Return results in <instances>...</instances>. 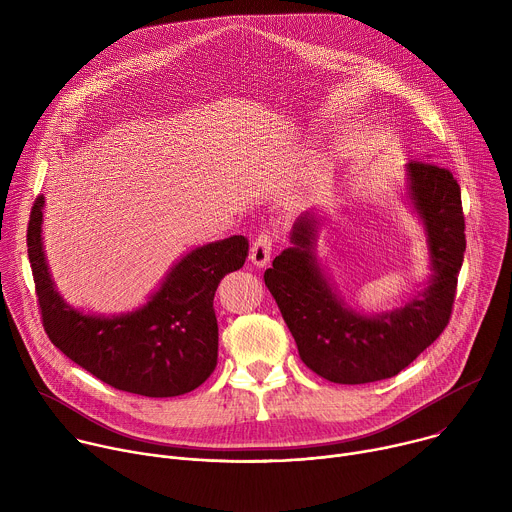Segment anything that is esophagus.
I'll list each match as a JSON object with an SVG mask.
<instances>
[{"label": "esophagus", "mask_w": 512, "mask_h": 512, "mask_svg": "<svg viewBox=\"0 0 512 512\" xmlns=\"http://www.w3.org/2000/svg\"><path fill=\"white\" fill-rule=\"evenodd\" d=\"M271 251H273V235L261 233V235L255 237V241H253V245H251V255H249V259H251L257 267H263V265L269 263Z\"/></svg>", "instance_id": "1"}]
</instances>
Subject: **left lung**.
I'll list each match as a JSON object with an SVG mask.
<instances>
[{
    "mask_svg": "<svg viewBox=\"0 0 512 512\" xmlns=\"http://www.w3.org/2000/svg\"><path fill=\"white\" fill-rule=\"evenodd\" d=\"M409 194L427 229L435 275L401 310L367 318L344 308L324 279L316 255V221L304 216L294 247L273 259L263 279L308 369L338 385L391 379L440 336L452 316L466 235L460 184L448 168L427 160L407 164Z\"/></svg>",
    "mask_w": 512,
    "mask_h": 512,
    "instance_id": "obj_1",
    "label": "left lung"
}]
</instances>
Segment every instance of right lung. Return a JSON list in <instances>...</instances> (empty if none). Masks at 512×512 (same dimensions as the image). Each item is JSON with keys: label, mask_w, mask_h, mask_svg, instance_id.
Wrapping results in <instances>:
<instances>
[{"label": "right lung", "mask_w": 512, "mask_h": 512, "mask_svg": "<svg viewBox=\"0 0 512 512\" xmlns=\"http://www.w3.org/2000/svg\"><path fill=\"white\" fill-rule=\"evenodd\" d=\"M44 196L28 221V259L38 310L50 342L99 381L143 397H176L200 387L218 358L214 294L221 279L243 267V235L188 253L166 277L148 306L119 316H85L62 302L42 251Z\"/></svg>", "instance_id": "1"}]
</instances>
